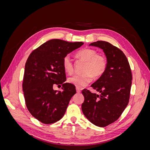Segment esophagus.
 I'll list each match as a JSON object with an SVG mask.
<instances>
[{"instance_id":"1","label":"esophagus","mask_w":150,"mask_h":150,"mask_svg":"<svg viewBox=\"0 0 150 150\" xmlns=\"http://www.w3.org/2000/svg\"><path fill=\"white\" fill-rule=\"evenodd\" d=\"M76 91H77V93H81V89H80V88H76Z\"/></svg>"}]
</instances>
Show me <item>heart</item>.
<instances>
[{
    "instance_id": "obj_1",
    "label": "heart",
    "mask_w": 150,
    "mask_h": 150,
    "mask_svg": "<svg viewBox=\"0 0 150 150\" xmlns=\"http://www.w3.org/2000/svg\"><path fill=\"white\" fill-rule=\"evenodd\" d=\"M76 56L86 62L83 70L84 73L73 75L67 79L68 82L76 87H84L91 82L93 76L94 78H99L106 69V57L100 54H97V52L93 49L85 48L77 52ZM62 66L67 73L72 74L73 72V64L69 55L66 56L63 59Z\"/></svg>"
}]
</instances>
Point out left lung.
<instances>
[{
    "mask_svg": "<svg viewBox=\"0 0 150 150\" xmlns=\"http://www.w3.org/2000/svg\"><path fill=\"white\" fill-rule=\"evenodd\" d=\"M89 46L103 50L107 61L104 74L91 87L99 94L84 89V97L81 108L91 122L99 127H105L119 118L128 105L132 74L128 59L120 49L106 41L91 43Z\"/></svg>",
    "mask_w": 150,
    "mask_h": 150,
    "instance_id": "obj_1",
    "label": "left lung"
}]
</instances>
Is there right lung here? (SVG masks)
<instances>
[{
    "mask_svg": "<svg viewBox=\"0 0 150 150\" xmlns=\"http://www.w3.org/2000/svg\"><path fill=\"white\" fill-rule=\"evenodd\" d=\"M83 44L49 40L32 52L27 60L22 83L26 106L42 123L52 124L60 120L76 93L74 85L65 83L62 61ZM56 84L63 86L62 91L53 89Z\"/></svg>",
    "mask_w": 150,
    "mask_h": 150,
    "instance_id": "obj_1",
    "label": "right lung"
}]
</instances>
